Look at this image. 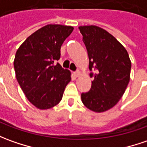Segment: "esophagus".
Wrapping results in <instances>:
<instances>
[{
  "instance_id": "34e87169",
  "label": "esophagus",
  "mask_w": 147,
  "mask_h": 147,
  "mask_svg": "<svg viewBox=\"0 0 147 147\" xmlns=\"http://www.w3.org/2000/svg\"><path fill=\"white\" fill-rule=\"evenodd\" d=\"M74 76H75L76 77H79V76H80V71H75V72H74Z\"/></svg>"
}]
</instances>
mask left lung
I'll return each instance as SVG.
<instances>
[{"label": "left lung", "instance_id": "1", "mask_svg": "<svg viewBox=\"0 0 147 147\" xmlns=\"http://www.w3.org/2000/svg\"><path fill=\"white\" fill-rule=\"evenodd\" d=\"M89 59V92L81 94L83 104L96 113L107 111L122 97L130 79L131 61L125 48L111 34L96 26L79 27Z\"/></svg>", "mask_w": 147, "mask_h": 147}]
</instances>
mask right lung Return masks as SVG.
<instances>
[{"label": "right lung", "instance_id": "add662e5", "mask_svg": "<svg viewBox=\"0 0 147 147\" xmlns=\"http://www.w3.org/2000/svg\"><path fill=\"white\" fill-rule=\"evenodd\" d=\"M73 30L69 26L47 25L29 36L16 52L17 80L28 100L39 109L57 105L71 81L69 70L55 62L60 58L61 46Z\"/></svg>", "mask_w": 147, "mask_h": 147}]
</instances>
